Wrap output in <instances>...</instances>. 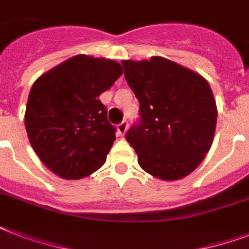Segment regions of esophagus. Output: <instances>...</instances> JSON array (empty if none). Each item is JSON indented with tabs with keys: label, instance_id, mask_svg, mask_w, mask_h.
I'll use <instances>...</instances> for the list:
<instances>
[{
	"label": "esophagus",
	"instance_id": "obj_1",
	"mask_svg": "<svg viewBox=\"0 0 249 249\" xmlns=\"http://www.w3.org/2000/svg\"><path fill=\"white\" fill-rule=\"evenodd\" d=\"M126 130H128V121L124 120L123 123L119 124V126H117V133H119L120 136H124L125 133H126Z\"/></svg>",
	"mask_w": 249,
	"mask_h": 249
}]
</instances>
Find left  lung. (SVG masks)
Masks as SVG:
<instances>
[{"label": "left lung", "instance_id": "left-lung-1", "mask_svg": "<svg viewBox=\"0 0 249 249\" xmlns=\"http://www.w3.org/2000/svg\"><path fill=\"white\" fill-rule=\"evenodd\" d=\"M121 64L140 102V123L125 134L138 164L163 181L189 176L208 154L216 130V101L208 81L161 56Z\"/></svg>", "mask_w": 249, "mask_h": 249}]
</instances>
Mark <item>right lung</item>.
I'll use <instances>...</instances> for the list:
<instances>
[{
    "instance_id": "add662e5",
    "label": "right lung",
    "mask_w": 249,
    "mask_h": 249,
    "mask_svg": "<svg viewBox=\"0 0 249 249\" xmlns=\"http://www.w3.org/2000/svg\"><path fill=\"white\" fill-rule=\"evenodd\" d=\"M123 75L106 58L75 55L35 81L25 108V130L40 160L64 179L99 169L116 140L99 95Z\"/></svg>"
}]
</instances>
